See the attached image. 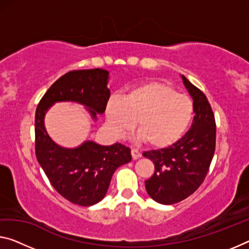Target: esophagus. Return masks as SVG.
<instances>
[{
    "mask_svg": "<svg viewBox=\"0 0 249 249\" xmlns=\"http://www.w3.org/2000/svg\"><path fill=\"white\" fill-rule=\"evenodd\" d=\"M131 156L133 159H139L141 157V152L139 150H137V149H131Z\"/></svg>",
    "mask_w": 249,
    "mask_h": 249,
    "instance_id": "1",
    "label": "esophagus"
}]
</instances>
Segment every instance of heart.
<instances>
[{"instance_id":"1","label":"heart","mask_w":249,"mask_h":249,"mask_svg":"<svg viewBox=\"0 0 249 249\" xmlns=\"http://www.w3.org/2000/svg\"><path fill=\"white\" fill-rule=\"evenodd\" d=\"M194 105L188 95L176 92L161 81L142 83L107 105V121L113 135L127 133L137 120L140 138L154 148H164L180 138L193 118Z\"/></svg>"}]
</instances>
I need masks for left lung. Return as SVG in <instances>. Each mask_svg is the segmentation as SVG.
Returning <instances> with one entry per match:
<instances>
[{
  "mask_svg": "<svg viewBox=\"0 0 249 249\" xmlns=\"http://www.w3.org/2000/svg\"><path fill=\"white\" fill-rule=\"evenodd\" d=\"M194 100V120L181 139L168 148L144 151L155 173L144 181L149 196L162 205L179 202L199 188L209 171L216 147V121L201 90L182 75Z\"/></svg>",
  "mask_w": 249,
  "mask_h": 249,
  "instance_id": "left-lung-1",
  "label": "left lung"
}]
</instances>
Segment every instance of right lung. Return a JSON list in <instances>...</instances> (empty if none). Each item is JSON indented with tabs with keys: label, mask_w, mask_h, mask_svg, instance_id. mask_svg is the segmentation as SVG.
<instances>
[{
	"label": "right lung",
	"mask_w": 249,
	"mask_h": 249,
	"mask_svg": "<svg viewBox=\"0 0 249 249\" xmlns=\"http://www.w3.org/2000/svg\"><path fill=\"white\" fill-rule=\"evenodd\" d=\"M109 72L102 69L70 71L42 97L36 111V156L48 179L61 196L79 206H92L106 196L118 167L131 160L130 148L121 143L100 146L87 141L74 149L53 142L45 131L44 114L59 101L85 105L94 119L105 112L110 98Z\"/></svg>",
	"instance_id": "right-lung-1"
}]
</instances>
